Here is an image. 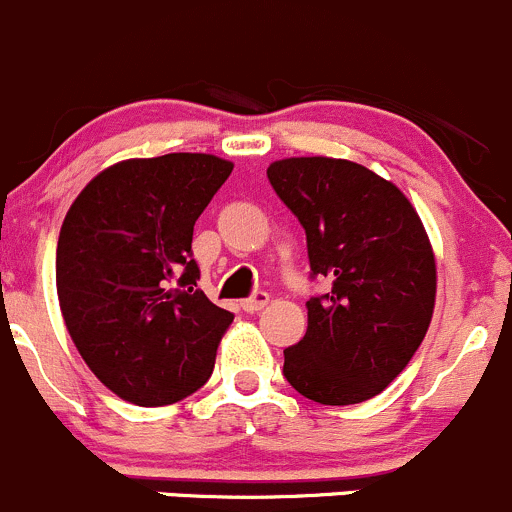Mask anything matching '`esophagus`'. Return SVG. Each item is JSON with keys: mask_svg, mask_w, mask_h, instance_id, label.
I'll return each mask as SVG.
<instances>
[{"mask_svg": "<svg viewBox=\"0 0 512 512\" xmlns=\"http://www.w3.org/2000/svg\"><path fill=\"white\" fill-rule=\"evenodd\" d=\"M267 302H270V294L255 292L252 297L242 299V309H245V312H250V314H255V312H260V309H265Z\"/></svg>", "mask_w": 512, "mask_h": 512, "instance_id": "esophagus-1", "label": "esophagus"}]
</instances>
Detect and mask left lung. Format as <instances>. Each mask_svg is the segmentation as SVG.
<instances>
[{
	"mask_svg": "<svg viewBox=\"0 0 512 512\" xmlns=\"http://www.w3.org/2000/svg\"><path fill=\"white\" fill-rule=\"evenodd\" d=\"M267 178L307 232L312 277L332 282L307 302V334L285 349V379L317 404H361L426 337L436 302L431 242L409 198L352 160H275Z\"/></svg>",
	"mask_w": 512,
	"mask_h": 512,
	"instance_id": "obj_1",
	"label": "left lung"
}]
</instances>
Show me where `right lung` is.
<instances>
[{
	"label": "right lung",
	"mask_w": 512,
	"mask_h": 512,
	"mask_svg": "<svg viewBox=\"0 0 512 512\" xmlns=\"http://www.w3.org/2000/svg\"><path fill=\"white\" fill-rule=\"evenodd\" d=\"M208 153L131 158L101 170L66 213L56 292L66 329L106 389L165 406L210 379L232 322L198 289L193 225L227 175Z\"/></svg>",
	"instance_id": "right-lung-1"
}]
</instances>
